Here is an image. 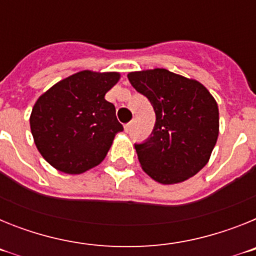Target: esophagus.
<instances>
[{
    "label": "esophagus",
    "instance_id": "obj_1",
    "mask_svg": "<svg viewBox=\"0 0 256 256\" xmlns=\"http://www.w3.org/2000/svg\"><path fill=\"white\" fill-rule=\"evenodd\" d=\"M132 122H130V123H126V124H124V130H126V133L130 132V128H132Z\"/></svg>",
    "mask_w": 256,
    "mask_h": 256
}]
</instances>
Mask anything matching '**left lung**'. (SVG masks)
<instances>
[{
  "label": "left lung",
  "mask_w": 256,
  "mask_h": 256,
  "mask_svg": "<svg viewBox=\"0 0 256 256\" xmlns=\"http://www.w3.org/2000/svg\"><path fill=\"white\" fill-rule=\"evenodd\" d=\"M128 79L148 97L156 115L150 137L134 144L142 169L162 184L194 177L208 164L218 140L214 97L195 79L166 69L132 72Z\"/></svg>",
  "instance_id": "left-lung-1"
}]
</instances>
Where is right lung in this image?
<instances>
[{
    "label": "right lung",
    "mask_w": 256,
    "mask_h": 256,
    "mask_svg": "<svg viewBox=\"0 0 256 256\" xmlns=\"http://www.w3.org/2000/svg\"><path fill=\"white\" fill-rule=\"evenodd\" d=\"M120 74L83 70L62 79L33 106L30 130L40 155L58 170L80 174L105 159L123 130L105 94Z\"/></svg>",
    "instance_id": "add662e5"
}]
</instances>
